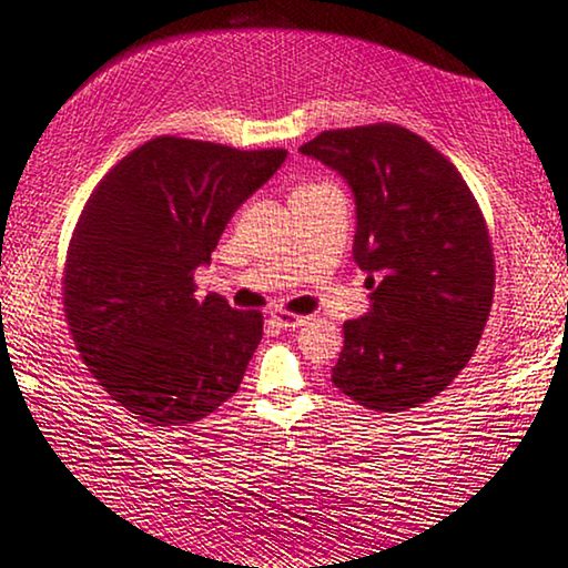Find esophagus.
<instances>
[{
	"instance_id": "esophagus-1",
	"label": "esophagus",
	"mask_w": 568,
	"mask_h": 568,
	"mask_svg": "<svg viewBox=\"0 0 568 568\" xmlns=\"http://www.w3.org/2000/svg\"><path fill=\"white\" fill-rule=\"evenodd\" d=\"M273 321L281 325L283 331H295V328H301V325L307 318H305V315H293V313H285V311H275L273 313Z\"/></svg>"
}]
</instances>
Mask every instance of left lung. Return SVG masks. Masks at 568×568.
<instances>
[{
	"instance_id": "8db88e82",
	"label": "left lung",
	"mask_w": 568,
	"mask_h": 568,
	"mask_svg": "<svg viewBox=\"0 0 568 568\" xmlns=\"http://www.w3.org/2000/svg\"><path fill=\"white\" fill-rule=\"evenodd\" d=\"M348 182L353 261L371 307L343 323L333 386L378 413L416 408L450 386L474 355L494 301V250L466 180L398 124L328 130L305 142Z\"/></svg>"
}]
</instances>
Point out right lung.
Segmentation results:
<instances>
[{"mask_svg":"<svg viewBox=\"0 0 568 568\" xmlns=\"http://www.w3.org/2000/svg\"><path fill=\"white\" fill-rule=\"evenodd\" d=\"M285 158L165 134L92 190L67 250V325L100 386L145 423H195L240 388L263 315L197 301L192 275Z\"/></svg>","mask_w":568,"mask_h":568,"instance_id":"add662e5","label":"right lung"}]
</instances>
